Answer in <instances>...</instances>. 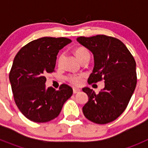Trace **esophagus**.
<instances>
[{
	"label": "esophagus",
	"instance_id": "esophagus-1",
	"mask_svg": "<svg viewBox=\"0 0 148 148\" xmlns=\"http://www.w3.org/2000/svg\"><path fill=\"white\" fill-rule=\"evenodd\" d=\"M80 92V90L78 88H75V87H73V93L75 94V93H78V92Z\"/></svg>",
	"mask_w": 148,
	"mask_h": 148
}]
</instances>
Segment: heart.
<instances>
[{
	"label": "heart",
	"mask_w": 148,
	"mask_h": 148,
	"mask_svg": "<svg viewBox=\"0 0 148 148\" xmlns=\"http://www.w3.org/2000/svg\"><path fill=\"white\" fill-rule=\"evenodd\" d=\"M75 54L79 61H81L82 58H84V57H87V56L90 57V52L86 48L84 47L77 48L75 50ZM62 58L63 55H61V56H60L59 58H58V63L61 62ZM83 75H68L66 78L68 82L74 84V85H79V84H82V81H83Z\"/></svg>",
	"instance_id": "obj_1"
}]
</instances>
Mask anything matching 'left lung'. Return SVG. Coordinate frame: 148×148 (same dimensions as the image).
I'll use <instances>...</instances> for the list:
<instances>
[{
	"label": "left lung",
	"mask_w": 148,
	"mask_h": 148,
	"mask_svg": "<svg viewBox=\"0 0 148 148\" xmlns=\"http://www.w3.org/2000/svg\"><path fill=\"white\" fill-rule=\"evenodd\" d=\"M77 41L91 51L94 68L88 83L104 80V87L95 94L92 89H82L89 100L82 108L86 118L104 125L114 121L125 110L136 86V61L121 40L104 35L78 37Z\"/></svg>",
	"instance_id": "obj_1"
}]
</instances>
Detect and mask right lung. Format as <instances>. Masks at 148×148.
<instances>
[{
  "label": "right lung",
  "instance_id": "add662e5",
  "mask_svg": "<svg viewBox=\"0 0 148 148\" xmlns=\"http://www.w3.org/2000/svg\"><path fill=\"white\" fill-rule=\"evenodd\" d=\"M71 42L64 37L40 38L24 46L15 56L10 82L17 107L30 121L54 119L73 95L72 87L65 84L58 90L45 85L46 75L54 72L59 50Z\"/></svg>",
  "mask_w": 148,
  "mask_h": 148
}]
</instances>
